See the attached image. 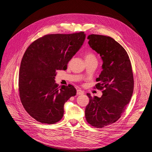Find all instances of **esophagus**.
<instances>
[{
  "instance_id": "1",
  "label": "esophagus",
  "mask_w": 152,
  "mask_h": 152,
  "mask_svg": "<svg viewBox=\"0 0 152 152\" xmlns=\"http://www.w3.org/2000/svg\"><path fill=\"white\" fill-rule=\"evenodd\" d=\"M83 94H84V91H82L80 89H77V95H82Z\"/></svg>"
}]
</instances>
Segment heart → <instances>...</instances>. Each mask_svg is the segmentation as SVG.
<instances>
[{"label":"heart","mask_w":152,"mask_h":152,"mask_svg":"<svg viewBox=\"0 0 152 152\" xmlns=\"http://www.w3.org/2000/svg\"><path fill=\"white\" fill-rule=\"evenodd\" d=\"M86 59H93V58H95L96 57L94 56V54L91 53H88L86 54V56H85Z\"/></svg>","instance_id":"heart-1"}]
</instances>
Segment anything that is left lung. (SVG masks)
Here are the masks:
<instances>
[{
  "mask_svg": "<svg viewBox=\"0 0 152 152\" xmlns=\"http://www.w3.org/2000/svg\"><path fill=\"white\" fill-rule=\"evenodd\" d=\"M90 47L103 60L102 73L94 89L102 91L101 98L92 97L85 110L87 122L102 128L117 121L129 103L134 89L131 61L122 45L108 36L91 34L87 37Z\"/></svg>",
  "mask_w": 152,
  "mask_h": 152,
  "instance_id": "left-lung-1",
  "label": "left lung"
}]
</instances>
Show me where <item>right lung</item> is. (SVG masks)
<instances>
[{"label": "right lung", "instance_id": "add662e5", "mask_svg": "<svg viewBox=\"0 0 152 152\" xmlns=\"http://www.w3.org/2000/svg\"><path fill=\"white\" fill-rule=\"evenodd\" d=\"M86 39L84 31L48 34L32 42L23 56L19 73L21 102L30 115L41 123L53 124L62 118L64 104L77 91L73 86L58 87L56 71L67 64Z\"/></svg>", "mask_w": 152, "mask_h": 152}]
</instances>
